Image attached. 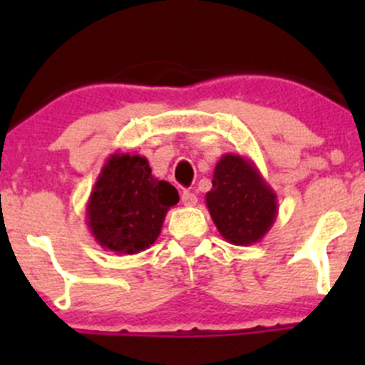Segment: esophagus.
Here are the masks:
<instances>
[{
	"label": "esophagus",
	"mask_w": 365,
	"mask_h": 365,
	"mask_svg": "<svg viewBox=\"0 0 365 365\" xmlns=\"http://www.w3.org/2000/svg\"><path fill=\"white\" fill-rule=\"evenodd\" d=\"M182 203L185 206H196L197 205L196 194L189 192V190H183V192H182Z\"/></svg>",
	"instance_id": "34e87169"
}]
</instances>
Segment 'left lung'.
<instances>
[{
    "instance_id": "obj_1",
    "label": "left lung",
    "mask_w": 365,
    "mask_h": 365,
    "mask_svg": "<svg viewBox=\"0 0 365 365\" xmlns=\"http://www.w3.org/2000/svg\"><path fill=\"white\" fill-rule=\"evenodd\" d=\"M220 237L233 245H252L277 219V196L247 157L226 153L213 169L205 196Z\"/></svg>"
}]
</instances>
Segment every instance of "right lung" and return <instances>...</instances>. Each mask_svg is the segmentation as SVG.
I'll use <instances>...</instances> for the list:
<instances>
[{
    "mask_svg": "<svg viewBox=\"0 0 365 365\" xmlns=\"http://www.w3.org/2000/svg\"><path fill=\"white\" fill-rule=\"evenodd\" d=\"M178 201V190L152 175L146 157L113 153L86 203V224L106 251L138 254L155 244L165 213Z\"/></svg>",
    "mask_w": 365,
    "mask_h": 365,
    "instance_id": "right-lung-1",
    "label": "right lung"
}]
</instances>
